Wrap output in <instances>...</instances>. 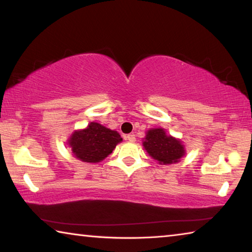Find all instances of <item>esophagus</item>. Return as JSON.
I'll return each instance as SVG.
<instances>
[{
    "label": "esophagus",
    "mask_w": 252,
    "mask_h": 252,
    "mask_svg": "<svg viewBox=\"0 0 252 252\" xmlns=\"http://www.w3.org/2000/svg\"><path fill=\"white\" fill-rule=\"evenodd\" d=\"M126 140H129L130 142H134V141H135V135H134L133 133L127 134V135L126 136Z\"/></svg>",
    "instance_id": "obj_1"
}]
</instances>
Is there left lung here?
Returning <instances> with one entry per match:
<instances>
[{
    "label": "left lung",
    "instance_id": "1",
    "mask_svg": "<svg viewBox=\"0 0 252 252\" xmlns=\"http://www.w3.org/2000/svg\"><path fill=\"white\" fill-rule=\"evenodd\" d=\"M143 147L153 159L163 164L178 162L185 155V148L181 142L165 134L164 130L160 127L148 131Z\"/></svg>",
    "mask_w": 252,
    "mask_h": 252
}]
</instances>
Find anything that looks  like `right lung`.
Instances as JSON below:
<instances>
[{"label": "right lung", "instance_id": "obj_1", "mask_svg": "<svg viewBox=\"0 0 252 252\" xmlns=\"http://www.w3.org/2000/svg\"><path fill=\"white\" fill-rule=\"evenodd\" d=\"M122 138L117 131H112L96 122H91L87 129L75 131L71 135L69 144L74 157L83 162H100L112 153Z\"/></svg>", "mask_w": 252, "mask_h": 252}]
</instances>
